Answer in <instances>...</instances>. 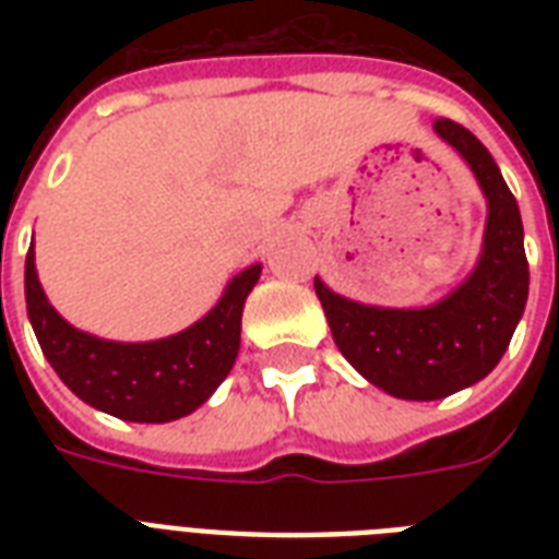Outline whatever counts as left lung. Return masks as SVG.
<instances>
[{
	"mask_svg": "<svg viewBox=\"0 0 559 559\" xmlns=\"http://www.w3.org/2000/svg\"><path fill=\"white\" fill-rule=\"evenodd\" d=\"M435 133L461 153L487 197L485 243L476 270L438 305L371 307L336 296L316 278L333 342L368 382L400 400H441L499 366L528 301V258L520 205L476 135L450 118Z\"/></svg>",
	"mask_w": 559,
	"mask_h": 559,
	"instance_id": "obj_1",
	"label": "left lung"
}]
</instances>
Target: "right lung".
<instances>
[{"label":"right lung","mask_w":559,"mask_h":559,"mask_svg":"<svg viewBox=\"0 0 559 559\" xmlns=\"http://www.w3.org/2000/svg\"><path fill=\"white\" fill-rule=\"evenodd\" d=\"M261 278V263L228 281L226 293L200 322L156 342H109L83 333L48 305L25 258V305L31 328L57 377L90 406L135 424H168L191 415L226 380L240 350L246 296Z\"/></svg>","instance_id":"1"}]
</instances>
